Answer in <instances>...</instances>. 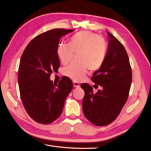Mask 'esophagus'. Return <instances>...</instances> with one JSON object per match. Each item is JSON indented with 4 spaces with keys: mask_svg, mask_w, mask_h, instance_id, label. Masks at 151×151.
I'll return each instance as SVG.
<instances>
[{
    "mask_svg": "<svg viewBox=\"0 0 151 151\" xmlns=\"http://www.w3.org/2000/svg\"><path fill=\"white\" fill-rule=\"evenodd\" d=\"M73 87H76V88H79L80 87L79 83H77L76 81H73Z\"/></svg>",
    "mask_w": 151,
    "mask_h": 151,
    "instance_id": "34e87169",
    "label": "esophagus"
}]
</instances>
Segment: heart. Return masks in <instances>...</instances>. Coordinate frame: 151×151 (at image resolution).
I'll return each mask as SVG.
<instances>
[{
  "mask_svg": "<svg viewBox=\"0 0 151 151\" xmlns=\"http://www.w3.org/2000/svg\"><path fill=\"white\" fill-rule=\"evenodd\" d=\"M74 53H79V62L66 66L64 73L70 79L79 81L84 78L88 68L94 71L102 65L106 56V45L96 34L81 31L72 36L70 44H59L57 51L58 57L63 64L72 59Z\"/></svg>",
  "mask_w": 151,
  "mask_h": 151,
  "instance_id": "heart-1",
  "label": "heart"
}]
</instances>
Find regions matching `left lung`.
<instances>
[{"mask_svg":"<svg viewBox=\"0 0 151 151\" xmlns=\"http://www.w3.org/2000/svg\"><path fill=\"white\" fill-rule=\"evenodd\" d=\"M108 48L104 63L92 76L94 83L102 87L93 93L87 83L81 85L84 115L92 124L104 127L113 122L128 98L132 73L128 54L123 45L109 32Z\"/></svg>","mask_w":151,"mask_h":151,"instance_id":"8db88e82","label":"left lung"}]
</instances>
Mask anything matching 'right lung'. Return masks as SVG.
<instances>
[{
  "instance_id": "obj_1",
  "label": "right lung",
  "mask_w": 151,
  "mask_h": 151,
  "mask_svg": "<svg viewBox=\"0 0 151 151\" xmlns=\"http://www.w3.org/2000/svg\"><path fill=\"white\" fill-rule=\"evenodd\" d=\"M72 31L55 29L42 33L30 42L21 56L18 72L21 98L29 115L40 124H50L59 117L73 88L68 77L58 85L50 79L60 66L57 53L60 39Z\"/></svg>"
}]
</instances>
